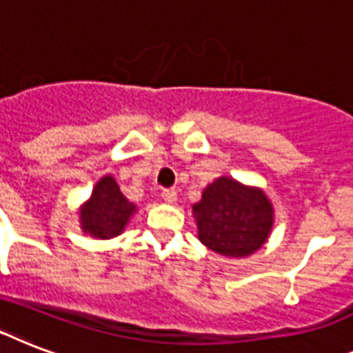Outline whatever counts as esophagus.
Returning <instances> with one entry per match:
<instances>
[{"label": "esophagus", "instance_id": "obj_1", "mask_svg": "<svg viewBox=\"0 0 353 353\" xmlns=\"http://www.w3.org/2000/svg\"><path fill=\"white\" fill-rule=\"evenodd\" d=\"M161 198L165 199L166 203H174L177 199V192L174 188H163V192H161Z\"/></svg>", "mask_w": 353, "mask_h": 353}]
</instances>
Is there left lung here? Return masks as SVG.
Segmentation results:
<instances>
[{
	"instance_id": "8db88e82",
	"label": "left lung",
	"mask_w": 353,
	"mask_h": 353,
	"mask_svg": "<svg viewBox=\"0 0 353 353\" xmlns=\"http://www.w3.org/2000/svg\"><path fill=\"white\" fill-rule=\"evenodd\" d=\"M192 210L201 243L223 256L252 254L268 240L273 225V207L265 194L231 177H220L205 188Z\"/></svg>"
}]
</instances>
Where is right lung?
<instances>
[{"label":"right lung","instance_id":"obj_1","mask_svg":"<svg viewBox=\"0 0 353 353\" xmlns=\"http://www.w3.org/2000/svg\"><path fill=\"white\" fill-rule=\"evenodd\" d=\"M133 212L135 207L122 196L115 179L106 176L97 183L91 199L80 212L82 229L95 238H113L121 234Z\"/></svg>","mask_w":353,"mask_h":353}]
</instances>
